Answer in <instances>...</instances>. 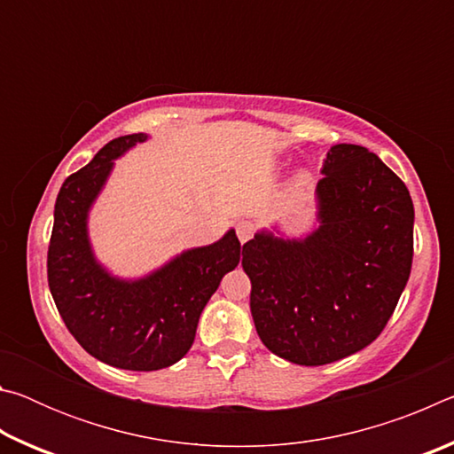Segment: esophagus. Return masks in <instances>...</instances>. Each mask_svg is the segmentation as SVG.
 Wrapping results in <instances>:
<instances>
[{
	"mask_svg": "<svg viewBox=\"0 0 454 454\" xmlns=\"http://www.w3.org/2000/svg\"><path fill=\"white\" fill-rule=\"evenodd\" d=\"M236 234H238V240H240L242 244L248 242L252 234H254V224H252L250 220H240L236 224Z\"/></svg>",
	"mask_w": 454,
	"mask_h": 454,
	"instance_id": "esophagus-1",
	"label": "esophagus"
}]
</instances>
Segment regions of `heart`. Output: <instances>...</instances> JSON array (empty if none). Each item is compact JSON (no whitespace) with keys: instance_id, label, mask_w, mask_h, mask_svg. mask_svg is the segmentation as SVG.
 Here are the masks:
<instances>
[{"instance_id":"heart-1","label":"heart","mask_w":454,"mask_h":454,"mask_svg":"<svg viewBox=\"0 0 454 454\" xmlns=\"http://www.w3.org/2000/svg\"><path fill=\"white\" fill-rule=\"evenodd\" d=\"M309 184V174H301L296 178V186H306Z\"/></svg>"}]
</instances>
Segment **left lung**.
<instances>
[{"mask_svg": "<svg viewBox=\"0 0 454 454\" xmlns=\"http://www.w3.org/2000/svg\"><path fill=\"white\" fill-rule=\"evenodd\" d=\"M317 186L320 226L302 240L258 232L242 246L256 333L276 356L320 366L368 347L412 266L404 182L363 145L336 144Z\"/></svg>", "mask_w": 454, "mask_h": 454, "instance_id": "8db88e82", "label": "left lung"}]
</instances>
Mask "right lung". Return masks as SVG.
Instances as JSON below:
<instances>
[{
  "label": "right lung",
  "instance_id": "1",
  "mask_svg": "<svg viewBox=\"0 0 454 454\" xmlns=\"http://www.w3.org/2000/svg\"><path fill=\"white\" fill-rule=\"evenodd\" d=\"M144 140V134L120 136L67 176L48 248L50 292L67 330L91 356L124 371H160L178 363L194 342L206 302L242 254L230 230L222 240L184 252L140 280L114 278L96 262L88 210L114 160Z\"/></svg>",
  "mask_w": 454,
  "mask_h": 454
}]
</instances>
